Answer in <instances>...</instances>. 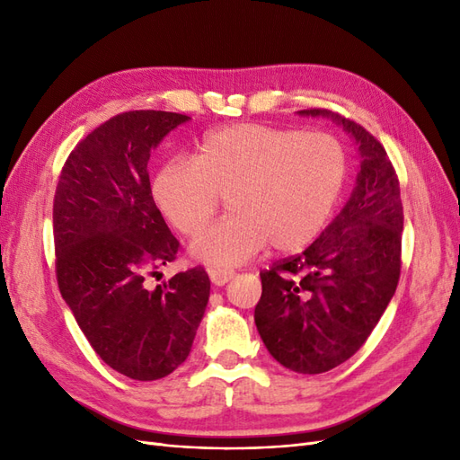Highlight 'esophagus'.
<instances>
[{"mask_svg": "<svg viewBox=\"0 0 460 460\" xmlns=\"http://www.w3.org/2000/svg\"><path fill=\"white\" fill-rule=\"evenodd\" d=\"M208 278L215 286H225L234 278V270H225V269H211L208 270Z\"/></svg>", "mask_w": 460, "mask_h": 460, "instance_id": "esophagus-1", "label": "esophagus"}]
</instances>
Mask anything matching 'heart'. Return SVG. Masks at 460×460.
<instances>
[{
  "label": "heart",
  "mask_w": 460,
  "mask_h": 460,
  "mask_svg": "<svg viewBox=\"0 0 460 460\" xmlns=\"http://www.w3.org/2000/svg\"><path fill=\"white\" fill-rule=\"evenodd\" d=\"M347 151L328 132L232 124L207 134L196 159L176 157L153 180V198L171 225L198 235L220 198L232 215L191 243L205 264L230 269L270 243L291 253L323 232L347 180Z\"/></svg>",
  "instance_id": "b5f03b06"
}]
</instances>
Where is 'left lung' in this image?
<instances>
[{"mask_svg":"<svg viewBox=\"0 0 460 460\" xmlns=\"http://www.w3.org/2000/svg\"><path fill=\"white\" fill-rule=\"evenodd\" d=\"M328 117L355 137L357 186L341 213L303 253L261 272L255 324L270 355L299 374H323L353 357L392 301L401 274L402 203L384 146L351 119Z\"/></svg>","mask_w":460,"mask_h":460,"instance_id":"obj_1","label":"left lung"}]
</instances>
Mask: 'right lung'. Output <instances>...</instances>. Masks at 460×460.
I'll use <instances>...</instances> for the list:
<instances>
[{
	"label": "right lung",
	"mask_w": 460,
	"mask_h": 460,
	"mask_svg": "<svg viewBox=\"0 0 460 460\" xmlns=\"http://www.w3.org/2000/svg\"><path fill=\"white\" fill-rule=\"evenodd\" d=\"M188 119L151 109L111 117L71 151L53 198L61 296L103 363L140 382L184 363L211 289L203 267L155 289L144 282L180 249L153 201L147 161Z\"/></svg>",
	"instance_id": "obj_1"
}]
</instances>
